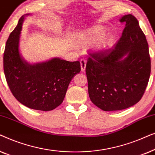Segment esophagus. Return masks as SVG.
Segmentation results:
<instances>
[{
  "label": "esophagus",
  "mask_w": 155,
  "mask_h": 155,
  "mask_svg": "<svg viewBox=\"0 0 155 155\" xmlns=\"http://www.w3.org/2000/svg\"><path fill=\"white\" fill-rule=\"evenodd\" d=\"M80 66H81V71L82 72H84L85 71L86 68V61L84 59H81L80 60Z\"/></svg>",
  "instance_id": "34e87169"
}]
</instances>
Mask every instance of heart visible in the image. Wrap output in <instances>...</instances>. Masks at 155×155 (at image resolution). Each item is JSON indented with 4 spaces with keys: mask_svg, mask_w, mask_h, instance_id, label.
<instances>
[{
    "mask_svg": "<svg viewBox=\"0 0 155 155\" xmlns=\"http://www.w3.org/2000/svg\"><path fill=\"white\" fill-rule=\"evenodd\" d=\"M106 29L101 26H94L84 30L78 31L75 40L79 47L84 48L94 44L98 51H106L111 48L115 43L116 37L113 33L105 35Z\"/></svg>",
    "mask_w": 155,
    "mask_h": 155,
    "instance_id": "b5f03b06",
    "label": "heart"
}]
</instances>
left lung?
I'll use <instances>...</instances> for the list:
<instances>
[{
	"label": "left lung",
	"instance_id": "left-lung-1",
	"mask_svg": "<svg viewBox=\"0 0 155 155\" xmlns=\"http://www.w3.org/2000/svg\"><path fill=\"white\" fill-rule=\"evenodd\" d=\"M122 36L112 49L91 55L86 65L88 93L92 102L105 111H118L138 102L151 72L149 47L139 22L131 14Z\"/></svg>",
	"mask_w": 155,
	"mask_h": 155
}]
</instances>
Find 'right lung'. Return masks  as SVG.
<instances>
[{
  "label": "right lung",
  "instance_id": "right-lung-1",
  "mask_svg": "<svg viewBox=\"0 0 155 155\" xmlns=\"http://www.w3.org/2000/svg\"><path fill=\"white\" fill-rule=\"evenodd\" d=\"M25 14L10 33L3 55L4 73L13 96L25 107L39 111H51L61 104L68 87L81 70L79 61L70 62L53 58L30 63L20 51V34Z\"/></svg>",
  "mask_w": 155,
  "mask_h": 155
}]
</instances>
